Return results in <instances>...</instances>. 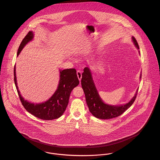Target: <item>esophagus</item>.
Listing matches in <instances>:
<instances>
[{"label":"esophagus","mask_w":160,"mask_h":160,"mask_svg":"<svg viewBox=\"0 0 160 160\" xmlns=\"http://www.w3.org/2000/svg\"><path fill=\"white\" fill-rule=\"evenodd\" d=\"M77 77H78V80H79V81L80 82V81H81V79H82V72H81L80 71L78 70V71H77Z\"/></svg>","instance_id":"esophagus-1"}]
</instances>
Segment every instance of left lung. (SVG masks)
<instances>
[{"instance_id":"8db88e82","label":"left lung","mask_w":160,"mask_h":160,"mask_svg":"<svg viewBox=\"0 0 160 160\" xmlns=\"http://www.w3.org/2000/svg\"><path fill=\"white\" fill-rule=\"evenodd\" d=\"M132 38L134 45L139 49L137 40L134 37ZM140 78H142V74L140 75ZM81 83L85 94L86 103L90 112L95 117L101 119H109L121 115L133 104L137 97L138 90V89L134 97L129 102L125 105L116 106L105 104L101 99L92 80L91 71L88 67H86L84 69Z\"/></svg>"}]
</instances>
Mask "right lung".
Listing matches in <instances>:
<instances>
[{
	"label": "right lung",
	"instance_id": "obj_1",
	"mask_svg": "<svg viewBox=\"0 0 160 160\" xmlns=\"http://www.w3.org/2000/svg\"><path fill=\"white\" fill-rule=\"evenodd\" d=\"M33 38V33L32 31H29L23 38L18 47L17 56L21 52L23 47ZM15 74V65L14 69V82L19 98L24 108L34 116L47 121L53 120L61 117L68 106L71 92L79 84L76 69H67L61 71L59 85L53 96L44 102L35 104L24 100L20 95L17 86Z\"/></svg>",
	"mask_w": 160,
	"mask_h": 160
}]
</instances>
